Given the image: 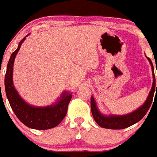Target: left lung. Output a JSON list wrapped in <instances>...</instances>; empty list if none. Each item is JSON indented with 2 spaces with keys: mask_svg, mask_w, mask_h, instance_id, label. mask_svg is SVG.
I'll return each mask as SVG.
<instances>
[{
  "mask_svg": "<svg viewBox=\"0 0 157 157\" xmlns=\"http://www.w3.org/2000/svg\"><path fill=\"white\" fill-rule=\"evenodd\" d=\"M147 59H148L150 64H151V70H152L153 82H152L151 91L149 93L145 102L141 106H140L138 109L132 111V113H129V114H121V115L109 114V115H105V114H103L99 110V109L97 106V103L94 100V98L93 96L91 97L92 114H93V117H94L95 122L101 127L106 128V129L114 130L124 129V128H127L130 126H132L135 123H138L139 121H140L144 117L145 114H147V110L149 109V108L151 106V102H152L154 93H155V91H156V93L157 92V84L156 88V79H155V74H154L153 64H152L151 60L148 57H147Z\"/></svg>",
  "mask_w": 157,
  "mask_h": 157,
  "instance_id": "1",
  "label": "left lung"
}]
</instances>
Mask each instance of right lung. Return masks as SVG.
Instances as JSON below:
<instances>
[{
    "label": "right lung",
    "instance_id": "1",
    "mask_svg": "<svg viewBox=\"0 0 157 157\" xmlns=\"http://www.w3.org/2000/svg\"><path fill=\"white\" fill-rule=\"evenodd\" d=\"M29 34L20 41L18 47L16 51L12 53L7 64V70L5 76L6 96L13 111L14 112L19 120L26 127L36 130L51 129L56 127L64 118L67 114V105L72 98V94L69 92L63 91L55 103L47 106L30 105L19 95L13 82V63L21 44Z\"/></svg>",
    "mask_w": 157,
    "mask_h": 157
}]
</instances>
